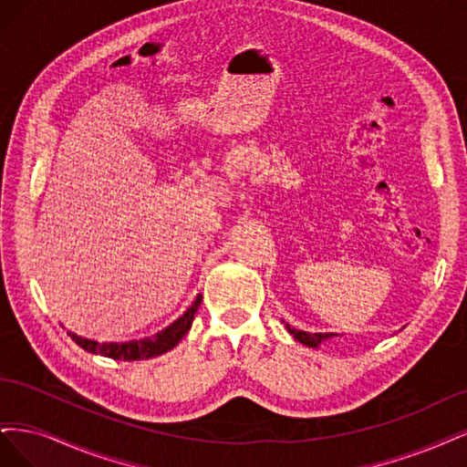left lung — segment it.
Returning a JSON list of instances; mask_svg holds the SVG:
<instances>
[{
	"mask_svg": "<svg viewBox=\"0 0 467 467\" xmlns=\"http://www.w3.org/2000/svg\"><path fill=\"white\" fill-rule=\"evenodd\" d=\"M285 326H287L289 334H291L296 341H300L303 345H308V348H318V345H320L324 339L334 336V334H308V332H300V329L291 327L289 324H285Z\"/></svg>",
	"mask_w": 467,
	"mask_h": 467,
	"instance_id": "left-lung-1",
	"label": "left lung"
}]
</instances>
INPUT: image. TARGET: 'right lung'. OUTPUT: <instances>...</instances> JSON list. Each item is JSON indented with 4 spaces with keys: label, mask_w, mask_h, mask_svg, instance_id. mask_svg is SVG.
Instances as JSON below:
<instances>
[{
    "label": "right lung",
    "mask_w": 467,
    "mask_h": 467,
    "mask_svg": "<svg viewBox=\"0 0 467 467\" xmlns=\"http://www.w3.org/2000/svg\"><path fill=\"white\" fill-rule=\"evenodd\" d=\"M200 303H202V296L195 298V303L192 305V308H188V312L182 316V318H178L172 326H169L167 329H162L161 334L149 337V339L128 341V343H99V341L79 337L75 334H69V336L85 351L95 353V355H102V357H110L114 360L151 358V357H157V355L171 351L174 345H178V341L188 334V329L193 322L195 312H198Z\"/></svg>",
    "instance_id": "obj_1"
}]
</instances>
